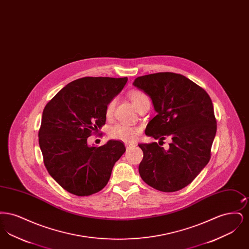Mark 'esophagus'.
<instances>
[{
  "label": "esophagus",
  "instance_id": "obj_1",
  "mask_svg": "<svg viewBox=\"0 0 249 249\" xmlns=\"http://www.w3.org/2000/svg\"><path fill=\"white\" fill-rule=\"evenodd\" d=\"M125 146H126V148L127 149H130L131 147H134L135 146V144H133V143H129V142H126L125 143Z\"/></svg>",
  "mask_w": 249,
  "mask_h": 249
}]
</instances>
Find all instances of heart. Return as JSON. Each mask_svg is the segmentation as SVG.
<instances>
[{"mask_svg": "<svg viewBox=\"0 0 249 249\" xmlns=\"http://www.w3.org/2000/svg\"><path fill=\"white\" fill-rule=\"evenodd\" d=\"M129 98H130V102L132 103V105L136 109H138V107H140L144 102L148 101L145 94H143L142 91H139V90L130 91ZM114 108H115V100H112L108 103L107 110H106V115H107V118L112 116ZM139 132H140L139 128L125 125V124H116L114 126H112L109 130V134L112 138L119 139V140H122L126 142H133L136 139Z\"/></svg>", "mask_w": 249, "mask_h": 249, "instance_id": "1", "label": "heart"}]
</instances>
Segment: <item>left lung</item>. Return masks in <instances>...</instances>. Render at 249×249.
<instances>
[{"label":"left lung","instance_id":"1","mask_svg":"<svg viewBox=\"0 0 249 249\" xmlns=\"http://www.w3.org/2000/svg\"><path fill=\"white\" fill-rule=\"evenodd\" d=\"M133 86L150 97L157 112L145 134L160 142L172 139L167 150L156 142L138 144L143 153L139 174L156 190H182L210 160L216 132L212 101L201 87L175 72L139 76Z\"/></svg>","mask_w":249,"mask_h":249}]
</instances>
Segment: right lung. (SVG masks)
Listing matches in <instances>:
<instances>
[{"label":"right lung","mask_w":249,"mask_h":249,"mask_svg":"<svg viewBox=\"0 0 249 249\" xmlns=\"http://www.w3.org/2000/svg\"><path fill=\"white\" fill-rule=\"evenodd\" d=\"M127 81V77L76 79L43 111L38 136L44 163L59 186L73 195L89 196L103 190L126 151L120 141L94 146L88 144V137L106 124L107 105Z\"/></svg>","instance_id":"1"}]
</instances>
